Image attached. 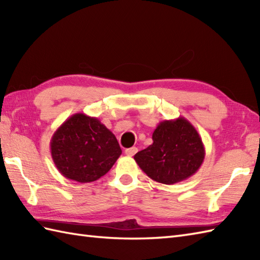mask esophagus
<instances>
[{
  "mask_svg": "<svg viewBox=\"0 0 260 260\" xmlns=\"http://www.w3.org/2000/svg\"><path fill=\"white\" fill-rule=\"evenodd\" d=\"M136 152H137V147H131V148H127V150H125V154L127 156H133V155H135Z\"/></svg>",
  "mask_w": 260,
  "mask_h": 260,
  "instance_id": "1",
  "label": "esophagus"
}]
</instances>
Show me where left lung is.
Listing matches in <instances>:
<instances>
[{"label":"left lung","instance_id":"1","mask_svg":"<svg viewBox=\"0 0 260 260\" xmlns=\"http://www.w3.org/2000/svg\"><path fill=\"white\" fill-rule=\"evenodd\" d=\"M153 143L137 152L136 163L148 178L174 184L194 174L203 163L206 150L200 135L184 117L163 120L152 135Z\"/></svg>","mask_w":260,"mask_h":260}]
</instances>
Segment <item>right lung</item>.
I'll return each instance as SVG.
<instances>
[{
  "label": "right lung",
  "instance_id": "1",
  "mask_svg": "<svg viewBox=\"0 0 260 260\" xmlns=\"http://www.w3.org/2000/svg\"><path fill=\"white\" fill-rule=\"evenodd\" d=\"M50 151L59 172L79 183L102 178L121 154L112 132L98 118L82 113L70 116L58 127Z\"/></svg>",
  "mask_w": 260,
  "mask_h": 260
}]
</instances>
